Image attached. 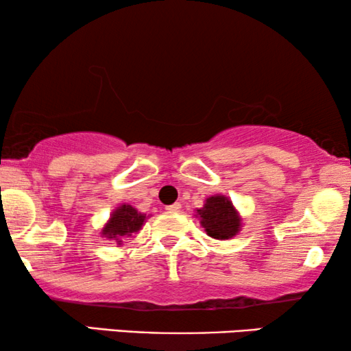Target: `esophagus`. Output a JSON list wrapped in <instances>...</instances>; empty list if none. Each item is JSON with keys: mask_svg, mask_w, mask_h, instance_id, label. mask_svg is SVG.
<instances>
[{"mask_svg": "<svg viewBox=\"0 0 351 351\" xmlns=\"http://www.w3.org/2000/svg\"><path fill=\"white\" fill-rule=\"evenodd\" d=\"M180 209H182V204L180 203H174V204H171V206H166L167 213H180Z\"/></svg>", "mask_w": 351, "mask_h": 351, "instance_id": "34e87169", "label": "esophagus"}]
</instances>
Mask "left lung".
<instances>
[{
  "label": "left lung",
  "mask_w": 351,
  "mask_h": 351,
  "mask_svg": "<svg viewBox=\"0 0 351 351\" xmlns=\"http://www.w3.org/2000/svg\"><path fill=\"white\" fill-rule=\"evenodd\" d=\"M196 215L210 238L228 239L241 228V219L227 196H210L203 208L196 209Z\"/></svg>",
  "instance_id": "1"
}]
</instances>
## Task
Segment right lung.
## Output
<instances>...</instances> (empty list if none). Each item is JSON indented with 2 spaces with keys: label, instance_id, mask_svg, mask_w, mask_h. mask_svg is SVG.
<instances>
[{
  "label": "right lung",
  "instance_id": "right-lung-1",
  "mask_svg": "<svg viewBox=\"0 0 351 351\" xmlns=\"http://www.w3.org/2000/svg\"><path fill=\"white\" fill-rule=\"evenodd\" d=\"M143 222H145V214L137 213V209H134L132 206L121 204L117 210H113L108 223L102 230V237L114 239L118 244H121V238L131 237L132 233L138 232Z\"/></svg>",
  "mask_w": 351,
  "mask_h": 351
}]
</instances>
